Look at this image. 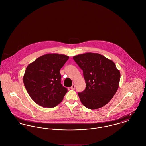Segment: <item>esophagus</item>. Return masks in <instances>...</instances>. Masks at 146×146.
I'll return each instance as SVG.
<instances>
[{"mask_svg": "<svg viewBox=\"0 0 146 146\" xmlns=\"http://www.w3.org/2000/svg\"><path fill=\"white\" fill-rule=\"evenodd\" d=\"M76 88V85L75 84H73L72 86L70 87V89H74Z\"/></svg>", "mask_w": 146, "mask_h": 146, "instance_id": "34e87169", "label": "esophagus"}]
</instances>
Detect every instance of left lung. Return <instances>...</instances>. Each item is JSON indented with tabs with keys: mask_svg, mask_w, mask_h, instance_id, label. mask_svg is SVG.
<instances>
[{
	"mask_svg": "<svg viewBox=\"0 0 146 146\" xmlns=\"http://www.w3.org/2000/svg\"><path fill=\"white\" fill-rule=\"evenodd\" d=\"M83 70L86 88L78 96L86 108L94 110L109 103L116 93L120 71L113 61L95 53H86L73 57Z\"/></svg>",
	"mask_w": 146,
	"mask_h": 146,
	"instance_id": "8db88e82",
	"label": "left lung"
}]
</instances>
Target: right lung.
<instances>
[{
	"label": "right lung",
	"instance_id": "1",
	"mask_svg": "<svg viewBox=\"0 0 146 146\" xmlns=\"http://www.w3.org/2000/svg\"><path fill=\"white\" fill-rule=\"evenodd\" d=\"M68 59L64 54H46L27 66L24 84L36 104L51 108L62 101L68 90L61 84L60 70Z\"/></svg>",
	"mask_w": 146,
	"mask_h": 146
}]
</instances>
